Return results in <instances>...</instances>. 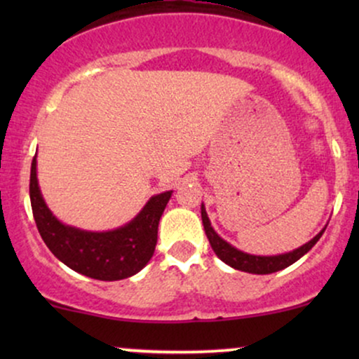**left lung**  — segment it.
<instances>
[{
  "instance_id": "obj_1",
  "label": "left lung",
  "mask_w": 359,
  "mask_h": 359,
  "mask_svg": "<svg viewBox=\"0 0 359 359\" xmlns=\"http://www.w3.org/2000/svg\"><path fill=\"white\" fill-rule=\"evenodd\" d=\"M201 217H203V224H204V231L208 234V240L211 243L214 253L217 255V258L221 262H224L226 265H229L234 270H241L246 271V273H255V275H269V273H275V271L287 269L290 266L292 263H295L297 259H300L307 251L312 250V246L319 241V238L323 236V233L325 231V224L319 233L312 238L311 241H307L306 245L299 246V248L287 251V253H280V255H251L246 253V251L238 250L236 246H233L231 243H228L226 240L214 231V228L211 226V221H209L208 212H205V205L204 203L201 204Z\"/></svg>"
}]
</instances>
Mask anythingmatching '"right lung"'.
I'll use <instances>...</instances> for the list:
<instances>
[{"label": "right lung", "mask_w": 359, "mask_h": 359, "mask_svg": "<svg viewBox=\"0 0 359 359\" xmlns=\"http://www.w3.org/2000/svg\"><path fill=\"white\" fill-rule=\"evenodd\" d=\"M172 192L151 196L142 211L119 228L88 231L65 224L48 209L36 179V155L32 162V211L45 245L69 269L102 282L133 277L145 269L154 257L158 222Z\"/></svg>", "instance_id": "obj_1"}]
</instances>
